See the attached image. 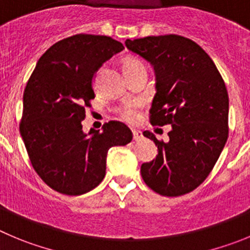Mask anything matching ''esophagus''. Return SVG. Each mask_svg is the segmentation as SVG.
<instances>
[{
	"mask_svg": "<svg viewBox=\"0 0 250 250\" xmlns=\"http://www.w3.org/2000/svg\"><path fill=\"white\" fill-rule=\"evenodd\" d=\"M133 133V141L139 142L142 138H143V134H142L141 130H132Z\"/></svg>",
	"mask_w": 250,
	"mask_h": 250,
	"instance_id": "34e87169",
	"label": "esophagus"
}]
</instances>
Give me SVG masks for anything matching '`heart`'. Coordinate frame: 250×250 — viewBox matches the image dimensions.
<instances>
[{
  "label": "heart",
  "mask_w": 250,
  "mask_h": 250,
  "mask_svg": "<svg viewBox=\"0 0 250 250\" xmlns=\"http://www.w3.org/2000/svg\"><path fill=\"white\" fill-rule=\"evenodd\" d=\"M123 69L125 74H130L137 70L146 69L143 62L134 57H128L123 60ZM141 102L139 101H130L123 104L120 108V114L123 121L128 123H136L139 120V108H141Z\"/></svg>",
  "instance_id": "b5f03b06"
}]
</instances>
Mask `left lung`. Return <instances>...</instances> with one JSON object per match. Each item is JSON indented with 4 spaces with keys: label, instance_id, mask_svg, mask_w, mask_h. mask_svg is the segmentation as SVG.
Instances as JSON below:
<instances>
[{
    "label": "left lung",
    "instance_id": "obj_1",
    "mask_svg": "<svg viewBox=\"0 0 250 250\" xmlns=\"http://www.w3.org/2000/svg\"><path fill=\"white\" fill-rule=\"evenodd\" d=\"M125 46L154 67L157 93L150 108L153 125H171L169 141L144 137L158 155L142 164L144 183L163 196H181L201 185L228 138V92L206 51L176 34L125 41Z\"/></svg>",
    "mask_w": 250,
    "mask_h": 250
}]
</instances>
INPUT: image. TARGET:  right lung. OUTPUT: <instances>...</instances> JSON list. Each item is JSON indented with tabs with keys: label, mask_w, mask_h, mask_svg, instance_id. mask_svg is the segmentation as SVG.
Listing matches in <instances>:
<instances>
[{
	"label": "right lung",
	"mask_w": 250,
	"mask_h": 250,
	"mask_svg": "<svg viewBox=\"0 0 250 250\" xmlns=\"http://www.w3.org/2000/svg\"><path fill=\"white\" fill-rule=\"evenodd\" d=\"M123 49L111 37L76 34L51 45L28 80L21 136L37 174L58 192L78 196L96 188L106 175L108 149L132 141L118 121L88 134L81 125L95 99L93 76Z\"/></svg>",
	"instance_id": "add662e5"
}]
</instances>
